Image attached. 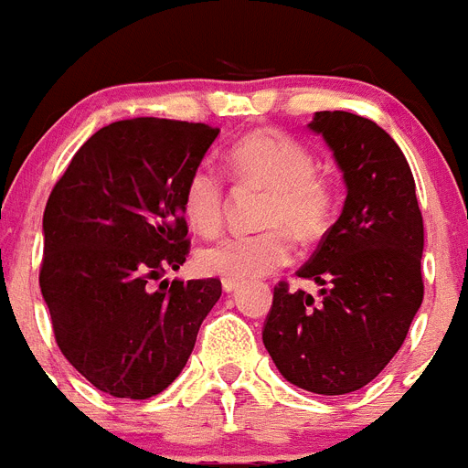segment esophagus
<instances>
[{
	"label": "esophagus",
	"mask_w": 468,
	"mask_h": 468,
	"mask_svg": "<svg viewBox=\"0 0 468 468\" xmlns=\"http://www.w3.org/2000/svg\"><path fill=\"white\" fill-rule=\"evenodd\" d=\"M222 288H225V292H237L239 288H241V281L225 279V281H222Z\"/></svg>",
	"instance_id": "obj_1"
}]
</instances>
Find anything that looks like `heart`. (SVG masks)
Returning a JSON list of instances; mask_svg holds the SVG:
<instances>
[{
  "instance_id": "1",
  "label": "heart",
  "mask_w": 468,
  "mask_h": 468,
  "mask_svg": "<svg viewBox=\"0 0 468 468\" xmlns=\"http://www.w3.org/2000/svg\"><path fill=\"white\" fill-rule=\"evenodd\" d=\"M234 183L264 192L258 225L250 237H231L204 248L197 264L206 276L250 281L281 270L292 260V237L316 241L333 220L335 194L324 176L314 173L312 152L276 128H255L229 147ZM227 210L225 180L215 168H194L183 187V213L189 225L213 237L222 229Z\"/></svg>"
}]
</instances>
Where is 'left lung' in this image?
Instances as JSON below:
<instances>
[{
  "label": "left lung",
  "instance_id": "obj_1",
  "mask_svg": "<svg viewBox=\"0 0 468 468\" xmlns=\"http://www.w3.org/2000/svg\"><path fill=\"white\" fill-rule=\"evenodd\" d=\"M309 128L335 152L346 201L297 271L324 285L321 300L279 281L262 342L288 382L342 396L373 382L405 342L424 297V220L410 166L387 131L337 110L316 112Z\"/></svg>",
  "mask_w": 468,
  "mask_h": 468
}]
</instances>
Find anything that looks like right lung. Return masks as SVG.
I'll use <instances>...</instances> for the list:
<instances>
[{"label": "right lung", "mask_w": 468, "mask_h": 468, "mask_svg": "<svg viewBox=\"0 0 468 468\" xmlns=\"http://www.w3.org/2000/svg\"><path fill=\"white\" fill-rule=\"evenodd\" d=\"M218 133L177 119L114 122L81 144L53 185L41 295L58 349L105 394H161L220 300V279L154 288L187 260L183 187Z\"/></svg>", "instance_id": "right-lung-1"}]
</instances>
